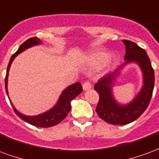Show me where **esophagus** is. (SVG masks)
Here are the masks:
<instances>
[{
    "label": "esophagus",
    "instance_id": "1",
    "mask_svg": "<svg viewBox=\"0 0 159 159\" xmlns=\"http://www.w3.org/2000/svg\"><path fill=\"white\" fill-rule=\"evenodd\" d=\"M91 87H92V85H91V83H90L89 81H86V82L83 84V88L84 90L90 89H91Z\"/></svg>",
    "mask_w": 159,
    "mask_h": 159
}]
</instances>
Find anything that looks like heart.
I'll return each instance as SVG.
<instances>
[{"mask_svg": "<svg viewBox=\"0 0 159 159\" xmlns=\"http://www.w3.org/2000/svg\"><path fill=\"white\" fill-rule=\"evenodd\" d=\"M109 54L107 52H104V51H100V52H94L93 54L90 55L88 58V64L89 66L91 67H100L106 63H108L110 60L112 59H109Z\"/></svg>", "mask_w": 159, "mask_h": 159, "instance_id": "1", "label": "heart"}]
</instances>
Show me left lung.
Segmentation results:
<instances>
[{"label":"left lung","instance_id":"obj_1","mask_svg":"<svg viewBox=\"0 0 159 159\" xmlns=\"http://www.w3.org/2000/svg\"><path fill=\"white\" fill-rule=\"evenodd\" d=\"M123 42L126 47L125 64L129 62L139 64L143 72L144 85L140 93L131 103L127 106H120L114 100L111 87L120 67L114 72L100 78L94 84V90L100 96L95 109L97 114L107 123L115 125L132 123L143 113L150 103L155 81L153 68L146 51L131 41L123 40Z\"/></svg>","mask_w":159,"mask_h":159}]
</instances>
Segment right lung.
<instances>
[{
  "label": "right lung",
  "instance_id": "add662e5",
  "mask_svg": "<svg viewBox=\"0 0 159 159\" xmlns=\"http://www.w3.org/2000/svg\"><path fill=\"white\" fill-rule=\"evenodd\" d=\"M41 41H40L37 37H32L30 39L26 40L25 42H24L21 46L19 47L18 51L14 52L12 56L10 59L8 66H7V75L5 77V88L6 92L7 93V76H8V71L10 66L12 64V60L14 59L16 56L19 53L25 51V49L29 48L30 47L34 45H37L40 44ZM83 92V87L82 84L80 83H76L68 87L67 89L63 91L61 95L59 97V100L58 103L55 107H53L51 110L48 111L47 112L41 114V115H37V116H33V117H30V116H25L23 114L19 113L18 111L16 110L14 107L12 106L14 112L17 114V116L19 117L22 120L25 121L26 123H30L31 125L36 127H41V128H48V127L54 126L56 124L59 123L63 119H65L67 114L69 113V111L71 109L70 107V101L76 98L79 93Z\"/></svg>",
  "mask_w": 159,
  "mask_h": 159
}]
</instances>
